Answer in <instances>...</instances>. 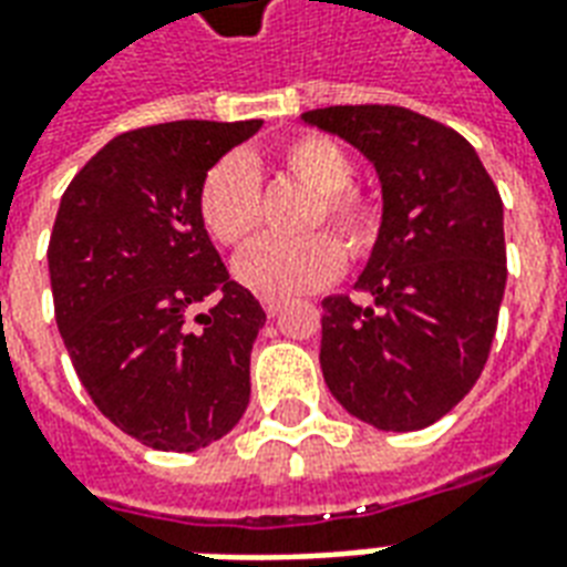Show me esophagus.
<instances>
[{
  "instance_id": "obj_1",
  "label": "esophagus",
  "mask_w": 567,
  "mask_h": 567,
  "mask_svg": "<svg viewBox=\"0 0 567 567\" xmlns=\"http://www.w3.org/2000/svg\"><path fill=\"white\" fill-rule=\"evenodd\" d=\"M282 309H285L282 300H264V312H267V316H270V318L279 316Z\"/></svg>"
}]
</instances>
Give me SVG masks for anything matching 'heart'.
Here are the masks:
<instances>
[{"label": "heart", "mask_w": 567, "mask_h": 567, "mask_svg": "<svg viewBox=\"0 0 567 567\" xmlns=\"http://www.w3.org/2000/svg\"><path fill=\"white\" fill-rule=\"evenodd\" d=\"M276 165L300 186L316 192L306 230L318 225L337 234L348 251H367L375 240L379 216L360 192L348 188L354 165L337 141L321 134H297L276 150ZM198 216L209 237L228 249H243L261 221V183L243 155H225L200 179ZM346 264V251L330 234L303 240H261L243 251L234 276L267 300H288L333 282Z\"/></svg>", "instance_id": "1"}]
</instances>
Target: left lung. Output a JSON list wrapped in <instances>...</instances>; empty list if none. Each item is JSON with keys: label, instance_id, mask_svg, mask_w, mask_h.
Returning <instances> with one entry per match:
<instances>
[{"label": "left lung", "instance_id": "obj_1", "mask_svg": "<svg viewBox=\"0 0 567 567\" xmlns=\"http://www.w3.org/2000/svg\"><path fill=\"white\" fill-rule=\"evenodd\" d=\"M375 167L381 225L358 288L324 297L321 372L348 414L384 433L423 430L481 379L505 297V213L475 146L393 104L300 116Z\"/></svg>", "mask_w": 567, "mask_h": 567}]
</instances>
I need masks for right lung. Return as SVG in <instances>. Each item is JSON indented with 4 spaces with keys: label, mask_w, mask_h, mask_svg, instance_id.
Instances as JSON below:
<instances>
[{
    "label": "right lung",
    "mask_w": 567,
    "mask_h": 567,
    "mask_svg": "<svg viewBox=\"0 0 567 567\" xmlns=\"http://www.w3.org/2000/svg\"><path fill=\"white\" fill-rule=\"evenodd\" d=\"M261 125L179 120L125 132L60 200L48 246L60 337L99 412L155 451L219 442L249 405V354L267 316L225 270L198 192Z\"/></svg>",
    "instance_id": "add662e5"
}]
</instances>
